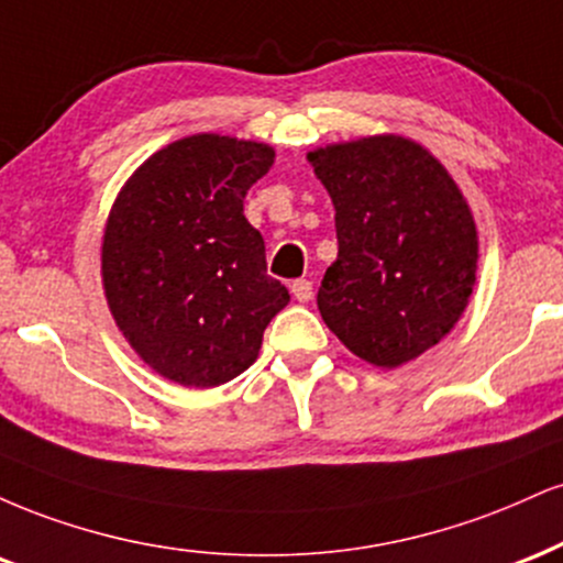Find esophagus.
Masks as SVG:
<instances>
[{
	"label": "esophagus",
	"mask_w": 563,
	"mask_h": 563,
	"mask_svg": "<svg viewBox=\"0 0 563 563\" xmlns=\"http://www.w3.org/2000/svg\"><path fill=\"white\" fill-rule=\"evenodd\" d=\"M292 295H295V300H300V302L313 300V282L310 279L292 282Z\"/></svg>",
	"instance_id": "1"
}]
</instances>
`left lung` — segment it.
Instances as JSON below:
<instances>
[{"instance_id":"1","label":"left lung","mask_w":563,"mask_h":563,"mask_svg":"<svg viewBox=\"0 0 563 563\" xmlns=\"http://www.w3.org/2000/svg\"><path fill=\"white\" fill-rule=\"evenodd\" d=\"M308 161L334 202L340 244L316 297L321 319L374 366L419 358L455 327L477 279L464 195L402 136L334 144Z\"/></svg>"}]
</instances>
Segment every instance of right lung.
Listing matches in <instances>:
<instances>
[{"mask_svg": "<svg viewBox=\"0 0 563 563\" xmlns=\"http://www.w3.org/2000/svg\"><path fill=\"white\" fill-rule=\"evenodd\" d=\"M274 165L268 144L197 134L155 152L121 189L102 242L112 319L139 358L184 387L253 366L289 302L266 274L244 197Z\"/></svg>", "mask_w": 563, "mask_h": 563, "instance_id": "obj_1", "label": "right lung"}]
</instances>
